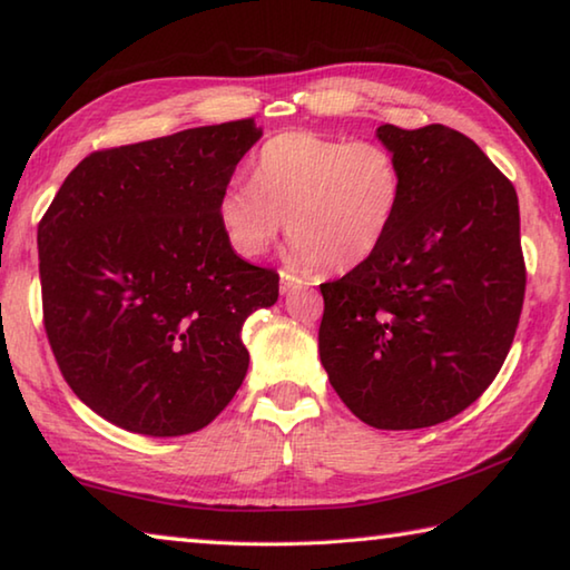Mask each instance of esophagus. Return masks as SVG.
<instances>
[{
	"label": "esophagus",
	"mask_w": 570,
	"mask_h": 570,
	"mask_svg": "<svg viewBox=\"0 0 570 570\" xmlns=\"http://www.w3.org/2000/svg\"><path fill=\"white\" fill-rule=\"evenodd\" d=\"M304 286H308L304 278L282 272V294H288V292H294V288H304Z\"/></svg>",
	"instance_id": "1"
}]
</instances>
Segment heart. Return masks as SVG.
I'll use <instances>...</instances> for the list:
<instances>
[{"mask_svg":"<svg viewBox=\"0 0 570 570\" xmlns=\"http://www.w3.org/2000/svg\"><path fill=\"white\" fill-rule=\"evenodd\" d=\"M402 193L400 160L382 142L288 130L250 160V186L220 190L216 218L240 258H262L286 218L296 266L352 272L387 238Z\"/></svg>","mask_w":570,"mask_h":570,"instance_id":"b5f03b06","label":"heart"}]
</instances>
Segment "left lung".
<instances>
[{"mask_svg":"<svg viewBox=\"0 0 570 570\" xmlns=\"http://www.w3.org/2000/svg\"><path fill=\"white\" fill-rule=\"evenodd\" d=\"M404 193L382 246L322 284L320 356L334 392L377 430L470 407L503 366L525 296L513 183L445 125H380Z\"/></svg>","mask_w":570,"mask_h":570,"instance_id":"1","label":"left lung"}]
</instances>
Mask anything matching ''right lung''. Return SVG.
Wrapping results in <instances>:
<instances>
[{
	"mask_svg": "<svg viewBox=\"0 0 570 570\" xmlns=\"http://www.w3.org/2000/svg\"><path fill=\"white\" fill-rule=\"evenodd\" d=\"M254 120L85 158L37 228L47 340L92 412L150 438L214 422L246 377L240 330L278 274L226 244L216 204Z\"/></svg>",
	"mask_w": 570,
	"mask_h": 570,
	"instance_id": "obj_1",
	"label": "right lung"
}]
</instances>
